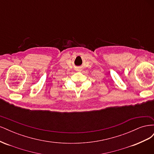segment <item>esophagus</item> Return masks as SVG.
I'll list each match as a JSON object with an SVG mask.
<instances>
[{
	"label": "esophagus",
	"instance_id": "esophagus-1",
	"mask_svg": "<svg viewBox=\"0 0 154 154\" xmlns=\"http://www.w3.org/2000/svg\"><path fill=\"white\" fill-rule=\"evenodd\" d=\"M78 71H82V69H78Z\"/></svg>",
	"mask_w": 154,
	"mask_h": 154
}]
</instances>
